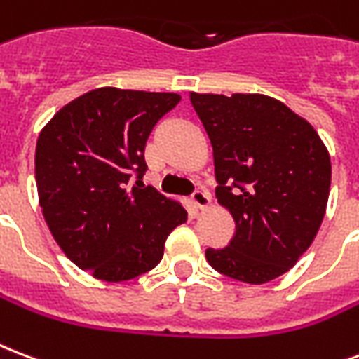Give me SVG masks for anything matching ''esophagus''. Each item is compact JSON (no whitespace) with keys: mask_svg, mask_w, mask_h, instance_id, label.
Returning <instances> with one entry per match:
<instances>
[{"mask_svg":"<svg viewBox=\"0 0 359 359\" xmlns=\"http://www.w3.org/2000/svg\"><path fill=\"white\" fill-rule=\"evenodd\" d=\"M191 203L196 205L198 209H205V207H209L210 205L209 194L203 190H196L194 194H191Z\"/></svg>","mask_w":359,"mask_h":359,"instance_id":"1","label":"esophagus"}]
</instances>
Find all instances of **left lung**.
<instances>
[{
    "label": "left lung",
    "instance_id": "8db88e82",
    "mask_svg": "<svg viewBox=\"0 0 359 359\" xmlns=\"http://www.w3.org/2000/svg\"><path fill=\"white\" fill-rule=\"evenodd\" d=\"M212 144L216 199L235 220L226 248H207L218 273L264 284L297 264L324 220L332 161L313 126L262 94H196Z\"/></svg>",
    "mask_w": 359,
    "mask_h": 359
}]
</instances>
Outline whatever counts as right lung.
<instances>
[{"mask_svg":"<svg viewBox=\"0 0 359 359\" xmlns=\"http://www.w3.org/2000/svg\"><path fill=\"white\" fill-rule=\"evenodd\" d=\"M179 94L95 88L52 116L35 149L39 205L67 258L105 283L154 269L184 207L143 184L144 144ZM136 175V182L130 177Z\"/></svg>","mask_w":359,"mask_h":359,"instance_id":"add662e5","label":"right lung"}]
</instances>
